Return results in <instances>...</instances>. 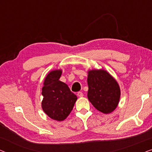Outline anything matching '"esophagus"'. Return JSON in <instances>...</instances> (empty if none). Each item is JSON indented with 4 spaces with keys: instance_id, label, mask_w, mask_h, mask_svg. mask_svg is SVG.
I'll use <instances>...</instances> for the list:
<instances>
[{
    "instance_id": "34e87169",
    "label": "esophagus",
    "mask_w": 152,
    "mask_h": 152,
    "mask_svg": "<svg viewBox=\"0 0 152 152\" xmlns=\"http://www.w3.org/2000/svg\"><path fill=\"white\" fill-rule=\"evenodd\" d=\"M77 96L80 97H82L84 96V94H83V93L82 92H78L77 93Z\"/></svg>"
}]
</instances>
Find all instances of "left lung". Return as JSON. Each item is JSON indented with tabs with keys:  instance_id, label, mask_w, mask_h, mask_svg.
<instances>
[{
	"instance_id": "left-lung-1",
	"label": "left lung",
	"mask_w": 152,
	"mask_h": 152,
	"mask_svg": "<svg viewBox=\"0 0 152 152\" xmlns=\"http://www.w3.org/2000/svg\"><path fill=\"white\" fill-rule=\"evenodd\" d=\"M88 100L97 110L104 114L113 112L120 102V88L115 79L104 69L88 71Z\"/></svg>"
}]
</instances>
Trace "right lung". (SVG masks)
<instances>
[{
    "label": "right lung",
    "mask_w": 152,
    "mask_h": 152,
    "mask_svg": "<svg viewBox=\"0 0 152 152\" xmlns=\"http://www.w3.org/2000/svg\"><path fill=\"white\" fill-rule=\"evenodd\" d=\"M62 70H51L43 82L41 107L51 119L61 122L69 115L77 97L70 91L69 87L59 80Z\"/></svg>",
    "instance_id": "add662e5"
}]
</instances>
